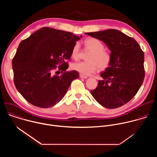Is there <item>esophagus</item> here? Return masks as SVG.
I'll use <instances>...</instances> for the list:
<instances>
[{"label": "esophagus", "mask_w": 157, "mask_h": 157, "mask_svg": "<svg viewBox=\"0 0 157 157\" xmlns=\"http://www.w3.org/2000/svg\"><path fill=\"white\" fill-rule=\"evenodd\" d=\"M79 77H80L81 78H83V79H86V78H87V77L86 76L83 75H82V74H80V75H79Z\"/></svg>", "instance_id": "1"}]
</instances>
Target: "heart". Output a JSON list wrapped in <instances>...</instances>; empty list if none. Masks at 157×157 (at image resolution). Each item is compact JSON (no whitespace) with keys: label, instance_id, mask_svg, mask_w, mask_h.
I'll list each match as a JSON object with an SVG mask.
<instances>
[{"label":"heart","instance_id":"1","mask_svg":"<svg viewBox=\"0 0 157 157\" xmlns=\"http://www.w3.org/2000/svg\"><path fill=\"white\" fill-rule=\"evenodd\" d=\"M85 47L91 51L87 57V61L75 63L72 68L83 75L89 76L94 73L98 68L104 70L107 68L112 61L110 53L104 49V45L101 41L98 38L90 37L86 38L84 41ZM80 45L76 43L71 50V56L75 59L79 57Z\"/></svg>","mask_w":157,"mask_h":157}]
</instances>
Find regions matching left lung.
<instances>
[{"mask_svg": "<svg viewBox=\"0 0 157 157\" xmlns=\"http://www.w3.org/2000/svg\"><path fill=\"white\" fill-rule=\"evenodd\" d=\"M106 44L112 61L104 72L103 80L91 93L101 105L108 109L119 107L136 95L144 77V53L133 38L115 29L86 33Z\"/></svg>", "mask_w": 157, "mask_h": 157, "instance_id": "8db88e82", "label": "left lung"}]
</instances>
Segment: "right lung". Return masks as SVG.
<instances>
[{"instance_id":"right-lung-1","label":"right lung","mask_w":157,"mask_h":157,"mask_svg":"<svg viewBox=\"0 0 157 157\" xmlns=\"http://www.w3.org/2000/svg\"><path fill=\"white\" fill-rule=\"evenodd\" d=\"M81 37L43 27L20 43L12 68L15 86L25 99L36 107L48 108L63 98L71 82L79 78L77 71L66 70L72 48ZM57 67L64 72L61 76L52 74Z\"/></svg>"}]
</instances>
